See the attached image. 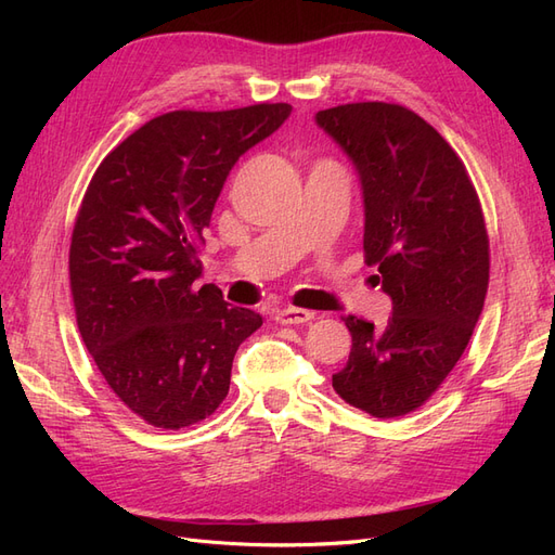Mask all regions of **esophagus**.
Returning <instances> with one entry per match:
<instances>
[{"label":"esophagus","mask_w":555,"mask_h":555,"mask_svg":"<svg viewBox=\"0 0 555 555\" xmlns=\"http://www.w3.org/2000/svg\"><path fill=\"white\" fill-rule=\"evenodd\" d=\"M317 314L304 308H282L275 312V322L278 324H308L312 322Z\"/></svg>","instance_id":"esophagus-1"}]
</instances>
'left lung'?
Returning <instances> with one entry per match:
<instances>
[{"mask_svg":"<svg viewBox=\"0 0 555 555\" xmlns=\"http://www.w3.org/2000/svg\"><path fill=\"white\" fill-rule=\"evenodd\" d=\"M314 120L359 173L365 263L393 304L384 328L343 317L351 351L333 389L377 418L410 414L459 363L483 308L491 261L479 196L453 147L405 106L345 104Z\"/></svg>","mask_w":555,"mask_h":555,"instance_id":"1","label":"left lung"}]
</instances>
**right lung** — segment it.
Wrapping results in <instances>:
<instances>
[{
	"instance_id": "right-lung-1",
	"label": "right lung",
	"mask_w": 555,
	"mask_h": 555,
	"mask_svg": "<svg viewBox=\"0 0 555 555\" xmlns=\"http://www.w3.org/2000/svg\"><path fill=\"white\" fill-rule=\"evenodd\" d=\"M289 104L171 111L106 155L76 217L69 280L99 373L145 424L210 416L233 357L263 319L198 287V247L233 164L287 120Z\"/></svg>"
}]
</instances>
